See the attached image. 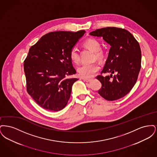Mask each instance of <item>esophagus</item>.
<instances>
[{
    "label": "esophagus",
    "mask_w": 157,
    "mask_h": 157,
    "mask_svg": "<svg viewBox=\"0 0 157 157\" xmlns=\"http://www.w3.org/2000/svg\"><path fill=\"white\" fill-rule=\"evenodd\" d=\"M83 80L84 81H86V82H89L91 81V79H83Z\"/></svg>",
    "instance_id": "esophagus-1"
}]
</instances>
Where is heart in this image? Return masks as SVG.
I'll list each match as a JSON object with an SVG mask.
<instances>
[{
	"mask_svg": "<svg viewBox=\"0 0 157 157\" xmlns=\"http://www.w3.org/2000/svg\"><path fill=\"white\" fill-rule=\"evenodd\" d=\"M83 46L89 49L91 51L95 53L94 58L99 60L103 59L105 57V53L101 49L100 42L94 38H90L86 40L83 44ZM69 58L74 63H78L80 60V56L78 49L74 47L69 52ZM99 70V66L97 63L90 64L83 63L78 67L77 71L79 75L83 78H90Z\"/></svg>",
	"mask_w": 157,
	"mask_h": 157,
	"instance_id": "obj_1",
	"label": "heart"
}]
</instances>
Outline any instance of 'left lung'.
<instances>
[{"mask_svg": "<svg viewBox=\"0 0 157 157\" xmlns=\"http://www.w3.org/2000/svg\"><path fill=\"white\" fill-rule=\"evenodd\" d=\"M90 35L102 37L111 48L102 74L97 79L102 83L98 94L108 101H115L125 97L137 81L141 67V51L138 41L128 30L107 27L91 32ZM114 73L117 75L112 76Z\"/></svg>", "mask_w": 157, "mask_h": 157, "instance_id": "obj_1", "label": "left lung"}]
</instances>
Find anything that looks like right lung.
<instances>
[{"instance_id":"add662e5","label":"right lung","mask_w":157,"mask_h":157,"mask_svg":"<svg viewBox=\"0 0 157 157\" xmlns=\"http://www.w3.org/2000/svg\"><path fill=\"white\" fill-rule=\"evenodd\" d=\"M85 33H48L29 49L24 61L28 93L40 107L59 111L65 107L77 78H67L76 71L69 58L71 49Z\"/></svg>"}]
</instances>
